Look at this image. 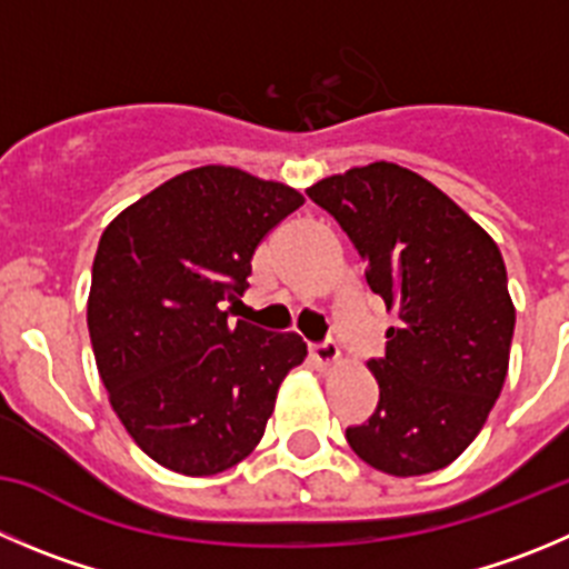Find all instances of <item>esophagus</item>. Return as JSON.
Instances as JSON below:
<instances>
[{
  "instance_id": "1",
  "label": "esophagus",
  "mask_w": 569,
  "mask_h": 569,
  "mask_svg": "<svg viewBox=\"0 0 569 569\" xmlns=\"http://www.w3.org/2000/svg\"><path fill=\"white\" fill-rule=\"evenodd\" d=\"M309 357L315 359L317 368H331V365L339 359L337 342H331V339H326V342H311L309 345Z\"/></svg>"
}]
</instances>
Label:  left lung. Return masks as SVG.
Returning a JSON list of instances; mask_svg holds the SVG:
<instances>
[{
  "label": "left lung",
  "instance_id": "left-lung-1",
  "mask_svg": "<svg viewBox=\"0 0 569 569\" xmlns=\"http://www.w3.org/2000/svg\"><path fill=\"white\" fill-rule=\"evenodd\" d=\"M365 260L370 291L398 315L373 416L345 429L368 466L416 477L477 438L508 373L513 302L497 243L443 190L401 164L373 162L306 190Z\"/></svg>",
  "mask_w": 569,
  "mask_h": 569
}]
</instances>
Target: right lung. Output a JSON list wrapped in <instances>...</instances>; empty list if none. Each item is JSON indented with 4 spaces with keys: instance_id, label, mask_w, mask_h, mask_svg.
<instances>
[{
    "instance_id": "right-lung-1",
    "label": "right lung",
    "mask_w": 569,
    "mask_h": 569,
    "mask_svg": "<svg viewBox=\"0 0 569 569\" xmlns=\"http://www.w3.org/2000/svg\"><path fill=\"white\" fill-rule=\"evenodd\" d=\"M302 204L238 168L179 173L100 236L89 337L126 432L164 469L219 475L263 438L280 381L306 359L297 333L230 322L252 254Z\"/></svg>"
}]
</instances>
